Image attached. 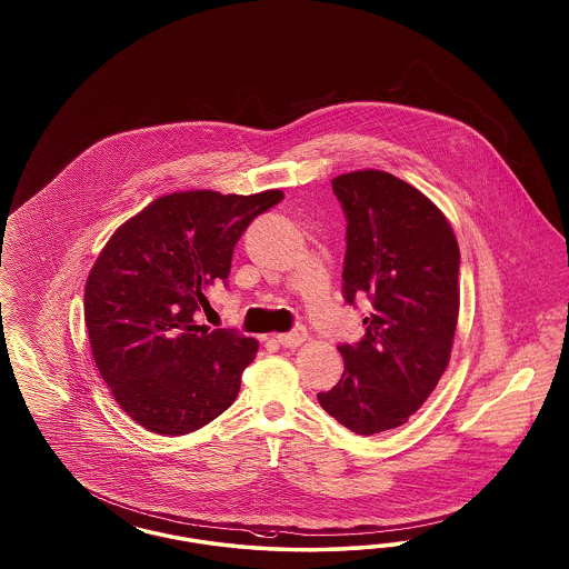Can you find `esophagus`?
Returning a JSON list of instances; mask_svg holds the SVG:
<instances>
[{
  "label": "esophagus",
  "mask_w": 569,
  "mask_h": 569,
  "mask_svg": "<svg viewBox=\"0 0 569 569\" xmlns=\"http://www.w3.org/2000/svg\"><path fill=\"white\" fill-rule=\"evenodd\" d=\"M307 338H309L307 329L296 328L293 331H288V333H279V336H277V342L281 346H286V348H296V346L307 342Z\"/></svg>",
  "instance_id": "34e87169"
}]
</instances>
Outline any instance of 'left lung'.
<instances>
[{
    "mask_svg": "<svg viewBox=\"0 0 569 569\" xmlns=\"http://www.w3.org/2000/svg\"><path fill=\"white\" fill-rule=\"evenodd\" d=\"M345 208V298L371 302L367 331L338 346L345 373L319 405L361 436L395 430L447 371L459 319V243L442 210L386 171L331 181Z\"/></svg>",
    "mask_w": 569,
    "mask_h": 569,
    "instance_id": "1",
    "label": "left lung"
}]
</instances>
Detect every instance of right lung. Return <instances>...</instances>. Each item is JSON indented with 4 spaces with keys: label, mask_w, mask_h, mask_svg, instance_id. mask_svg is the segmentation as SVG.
<instances>
[{
    "label": "right lung",
    "mask_w": 569,
    "mask_h": 569,
    "mask_svg": "<svg viewBox=\"0 0 569 569\" xmlns=\"http://www.w3.org/2000/svg\"><path fill=\"white\" fill-rule=\"evenodd\" d=\"M283 191H177L156 198L103 246L86 283L91 355L122 411L160 436L200 430L227 411L259 342L198 326L227 281L233 248Z\"/></svg>",
    "instance_id": "add662e5"
}]
</instances>
